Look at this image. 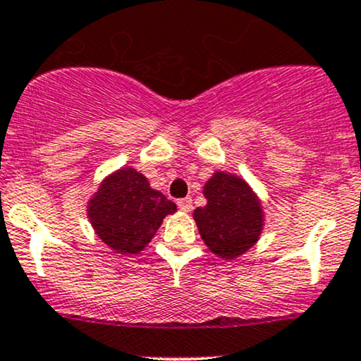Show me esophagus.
Masks as SVG:
<instances>
[{"label": "esophagus", "mask_w": 361, "mask_h": 361, "mask_svg": "<svg viewBox=\"0 0 361 361\" xmlns=\"http://www.w3.org/2000/svg\"><path fill=\"white\" fill-rule=\"evenodd\" d=\"M178 207H180V211L188 212L190 209H192V199H190V197H187V199H180L178 200Z\"/></svg>", "instance_id": "esophagus-1"}]
</instances>
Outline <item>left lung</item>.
<instances>
[{"mask_svg": "<svg viewBox=\"0 0 361 361\" xmlns=\"http://www.w3.org/2000/svg\"><path fill=\"white\" fill-rule=\"evenodd\" d=\"M205 207L193 217L202 240L221 259H236L259 240L264 226L260 202L238 176L217 171L205 183Z\"/></svg>", "mask_w": 361, "mask_h": 361, "instance_id": "1", "label": "left lung"}]
</instances>
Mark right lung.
<instances>
[{
	"mask_svg": "<svg viewBox=\"0 0 361 361\" xmlns=\"http://www.w3.org/2000/svg\"><path fill=\"white\" fill-rule=\"evenodd\" d=\"M87 211L99 238L128 255L152 240L162 219L176 211V204L150 188L144 174L123 168L102 181Z\"/></svg>",
	"mask_w": 361,
	"mask_h": 361,
	"instance_id": "1",
	"label": "right lung"
}]
</instances>
